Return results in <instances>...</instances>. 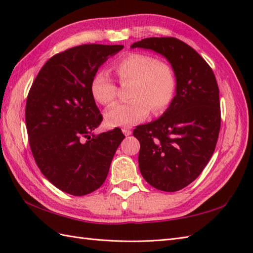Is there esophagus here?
<instances>
[{"label":"esophagus","instance_id":"obj_1","mask_svg":"<svg viewBox=\"0 0 253 253\" xmlns=\"http://www.w3.org/2000/svg\"><path fill=\"white\" fill-rule=\"evenodd\" d=\"M122 131H123V133L125 136H130L131 135V129L130 128H127V127H124L123 129H122Z\"/></svg>","mask_w":253,"mask_h":253}]
</instances>
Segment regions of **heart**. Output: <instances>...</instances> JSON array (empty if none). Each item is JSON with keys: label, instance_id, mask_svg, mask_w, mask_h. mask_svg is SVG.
Here are the masks:
<instances>
[{"label": "heart", "instance_id": "obj_1", "mask_svg": "<svg viewBox=\"0 0 253 253\" xmlns=\"http://www.w3.org/2000/svg\"><path fill=\"white\" fill-rule=\"evenodd\" d=\"M114 71L122 84H129L130 102L112 106L105 113V122L112 127L131 126L146 120L150 111L158 115L174 100L177 80L169 63L141 52H130L114 63ZM90 92L95 102L112 105L117 98V85L105 71L91 78Z\"/></svg>", "mask_w": 253, "mask_h": 253}]
</instances>
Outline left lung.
<instances>
[{
    "label": "left lung",
    "mask_w": 253,
    "mask_h": 253,
    "mask_svg": "<svg viewBox=\"0 0 253 253\" xmlns=\"http://www.w3.org/2000/svg\"><path fill=\"white\" fill-rule=\"evenodd\" d=\"M131 47L150 49L171 64L176 95L162 117L133 129L140 142L139 169L152 187L174 192L202 173L221 129L219 90L212 68L199 53L173 37L146 38Z\"/></svg>",
    "instance_id": "1"
}]
</instances>
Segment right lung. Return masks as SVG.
<instances>
[{
  "label": "right lung",
  "instance_id": "1",
  "mask_svg": "<svg viewBox=\"0 0 253 253\" xmlns=\"http://www.w3.org/2000/svg\"><path fill=\"white\" fill-rule=\"evenodd\" d=\"M123 45L83 44L57 53L31 84L26 127L36 164L46 179L73 196L103 185L123 139L120 128L94 136L103 120L90 92L91 78Z\"/></svg>",
  "mask_w": 253,
  "mask_h": 253
}]
</instances>
